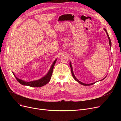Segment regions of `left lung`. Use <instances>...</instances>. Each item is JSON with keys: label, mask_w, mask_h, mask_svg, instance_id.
Wrapping results in <instances>:
<instances>
[{"label": "left lung", "mask_w": 121, "mask_h": 121, "mask_svg": "<svg viewBox=\"0 0 121 121\" xmlns=\"http://www.w3.org/2000/svg\"><path fill=\"white\" fill-rule=\"evenodd\" d=\"M104 30L105 31V32H106V34H107V37H108V39H109V45H110V48H111V40H110V38H109V35H108V33H107V31H106V30L105 29V28H104ZM69 66H70V67H71V72H72V75H73V78H74V79L77 81H78L79 83H80V84H81V85H84V86H89V85H93V84H95V83H96V82H97V81H96V82H94V83H90V84H85V83H82V82H81V81H79L77 78H75V75H74V73H73V67H72V64H71V62H69ZM106 78V77H105ZM105 78H104V79H103L102 80H104Z\"/></svg>", "instance_id": "left-lung-1"}]
</instances>
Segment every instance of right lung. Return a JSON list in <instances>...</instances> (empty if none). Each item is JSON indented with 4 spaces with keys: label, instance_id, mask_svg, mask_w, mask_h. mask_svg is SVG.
<instances>
[{
    "label": "right lung",
    "instance_id": "add662e5",
    "mask_svg": "<svg viewBox=\"0 0 121 121\" xmlns=\"http://www.w3.org/2000/svg\"><path fill=\"white\" fill-rule=\"evenodd\" d=\"M57 59H56L53 63L52 65L51 66L49 71L48 73L43 77V78H41V79L37 80H35V81H32L30 82H27V81H23L22 79H20L17 78L15 74H14V72H13V73L17 81L19 82V83H21V84L23 85H26V86H28L30 87H40L42 86H43L44 85H45L47 83H48L49 81L50 80L51 78H52V72H53V69L54 67V65L56 63Z\"/></svg>",
    "mask_w": 121,
    "mask_h": 121
}]
</instances>
